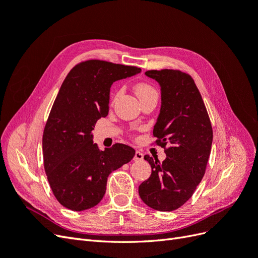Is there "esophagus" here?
<instances>
[{
    "label": "esophagus",
    "mask_w": 258,
    "mask_h": 258,
    "mask_svg": "<svg viewBox=\"0 0 258 258\" xmlns=\"http://www.w3.org/2000/svg\"><path fill=\"white\" fill-rule=\"evenodd\" d=\"M134 160L135 161H141V160H143V154L140 152V151H137L135 157H134Z\"/></svg>",
    "instance_id": "34e87169"
}]
</instances>
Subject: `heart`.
<instances>
[{
    "label": "heart",
    "mask_w": 258,
    "mask_h": 258,
    "mask_svg": "<svg viewBox=\"0 0 258 258\" xmlns=\"http://www.w3.org/2000/svg\"><path fill=\"white\" fill-rule=\"evenodd\" d=\"M137 96L139 97V99H142L148 95H152V93H156L155 88L151 84L145 83V82H140L136 85L135 87Z\"/></svg>",
    "instance_id": "heart-1"
}]
</instances>
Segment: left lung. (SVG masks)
I'll use <instances>...</instances> for the list:
<instances>
[{"mask_svg":"<svg viewBox=\"0 0 258 258\" xmlns=\"http://www.w3.org/2000/svg\"><path fill=\"white\" fill-rule=\"evenodd\" d=\"M145 74L161 87V108L153 135L165 148L160 162L145 155L152 174L139 186L144 204L170 212L182 207L206 173L212 146L210 117L192 77L179 70H150Z\"/></svg>","mask_w":258,"mask_h":258,"instance_id":"8db88e82","label":"left lung"}]
</instances>
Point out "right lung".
<instances>
[{
    "mask_svg": "<svg viewBox=\"0 0 258 258\" xmlns=\"http://www.w3.org/2000/svg\"><path fill=\"white\" fill-rule=\"evenodd\" d=\"M138 67L103 60H86L67 75L43 132L44 168L59 204L84 211L102 200L107 177L128 163L134 148L116 143L101 151L91 131L108 114L114 82L140 73Z\"/></svg>",
    "mask_w": 258,
    "mask_h": 258,
    "instance_id": "obj_1",
    "label": "right lung"
}]
</instances>
